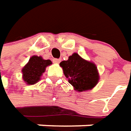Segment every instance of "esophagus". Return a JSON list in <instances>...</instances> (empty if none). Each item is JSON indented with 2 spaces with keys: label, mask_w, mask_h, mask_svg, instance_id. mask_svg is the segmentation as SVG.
Wrapping results in <instances>:
<instances>
[{
  "label": "esophagus",
  "mask_w": 131,
  "mask_h": 131,
  "mask_svg": "<svg viewBox=\"0 0 131 131\" xmlns=\"http://www.w3.org/2000/svg\"><path fill=\"white\" fill-rule=\"evenodd\" d=\"M60 61H61L60 59H52V62L54 63H59V62H60Z\"/></svg>",
  "instance_id": "esophagus-1"
}]
</instances>
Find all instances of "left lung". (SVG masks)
<instances>
[{
	"mask_svg": "<svg viewBox=\"0 0 131 131\" xmlns=\"http://www.w3.org/2000/svg\"><path fill=\"white\" fill-rule=\"evenodd\" d=\"M64 75L69 79V82L79 92L92 89L98 82V70L94 63L89 62L73 53L67 61L60 62Z\"/></svg>",
	"mask_w": 131,
	"mask_h": 131,
	"instance_id": "1",
	"label": "left lung"
}]
</instances>
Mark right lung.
<instances>
[{
	"label": "right lung",
	"mask_w": 131,
	"mask_h": 131,
	"mask_svg": "<svg viewBox=\"0 0 131 131\" xmlns=\"http://www.w3.org/2000/svg\"><path fill=\"white\" fill-rule=\"evenodd\" d=\"M51 64L52 62L49 59L44 60L40 56H32L22 69L24 82L29 85L35 84L39 80L40 76L45 72L46 67Z\"/></svg>",
	"instance_id": "obj_1"
}]
</instances>
